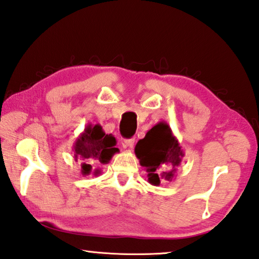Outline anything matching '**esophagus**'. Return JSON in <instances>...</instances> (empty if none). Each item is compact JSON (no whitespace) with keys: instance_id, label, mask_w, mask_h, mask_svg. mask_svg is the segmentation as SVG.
Returning <instances> with one entry per match:
<instances>
[{"instance_id":"obj_1","label":"esophagus","mask_w":259,"mask_h":259,"mask_svg":"<svg viewBox=\"0 0 259 259\" xmlns=\"http://www.w3.org/2000/svg\"><path fill=\"white\" fill-rule=\"evenodd\" d=\"M124 148H133L135 144V140L134 138H128V140H124V142L122 143Z\"/></svg>"}]
</instances>
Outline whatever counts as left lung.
<instances>
[{
  "label": "left lung",
  "instance_id": "1",
  "mask_svg": "<svg viewBox=\"0 0 259 259\" xmlns=\"http://www.w3.org/2000/svg\"><path fill=\"white\" fill-rule=\"evenodd\" d=\"M135 152L141 166L149 173V183L159 185L160 180H172L176 167L184 156L178 141L172 136L166 123H159L138 141Z\"/></svg>",
  "mask_w": 259,
  "mask_h": 259
}]
</instances>
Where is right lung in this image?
<instances>
[{"label":"right lung","mask_w":259,"mask_h":259,"mask_svg":"<svg viewBox=\"0 0 259 259\" xmlns=\"http://www.w3.org/2000/svg\"><path fill=\"white\" fill-rule=\"evenodd\" d=\"M116 140L111 135H106L99 124L92 128L88 125L84 133L75 142L74 158L81 161L82 175H90L92 171V161H100L107 164L117 148H114ZM98 173V172H95Z\"/></svg>","instance_id":"right-lung-1"}]
</instances>
